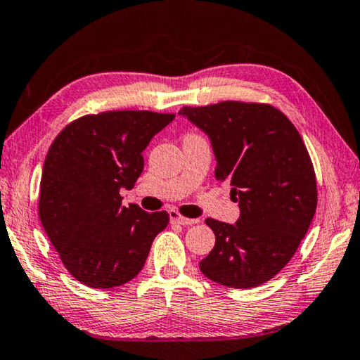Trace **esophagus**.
<instances>
[{
	"instance_id": "34e87169",
	"label": "esophagus",
	"mask_w": 360,
	"mask_h": 360,
	"mask_svg": "<svg viewBox=\"0 0 360 360\" xmlns=\"http://www.w3.org/2000/svg\"><path fill=\"white\" fill-rule=\"evenodd\" d=\"M169 219L173 222H178V224L182 226H192V224H197L198 219H189V218H184V216H181L178 211H169Z\"/></svg>"
}]
</instances>
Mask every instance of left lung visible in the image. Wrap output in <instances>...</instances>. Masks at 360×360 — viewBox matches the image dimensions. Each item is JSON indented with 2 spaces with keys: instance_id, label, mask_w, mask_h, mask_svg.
Returning <instances> with one entry per match:
<instances>
[{
  "instance_id": "8db88e82",
  "label": "left lung",
  "mask_w": 360,
  "mask_h": 360,
  "mask_svg": "<svg viewBox=\"0 0 360 360\" xmlns=\"http://www.w3.org/2000/svg\"><path fill=\"white\" fill-rule=\"evenodd\" d=\"M208 134L214 176L229 181L236 224L208 218L214 248L200 261L210 281L252 288L281 272L303 240L317 207L316 173L295 124L269 104L226 101L182 107Z\"/></svg>"
}]
</instances>
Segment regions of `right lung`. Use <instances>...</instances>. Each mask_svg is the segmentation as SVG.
<instances>
[{
    "instance_id": "obj_1",
    "label": "right lung",
    "mask_w": 360,
    "mask_h": 360,
    "mask_svg": "<svg viewBox=\"0 0 360 360\" xmlns=\"http://www.w3.org/2000/svg\"><path fill=\"white\" fill-rule=\"evenodd\" d=\"M174 113L112 110L75 120L44 160L38 213L65 269L91 288L129 282L144 267L167 211L122 207L144 169L142 152Z\"/></svg>"
}]
</instances>
